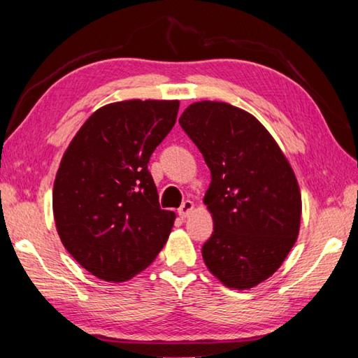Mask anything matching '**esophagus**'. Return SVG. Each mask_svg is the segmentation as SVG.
<instances>
[{
    "instance_id": "esophagus-1",
    "label": "esophagus",
    "mask_w": 358,
    "mask_h": 358,
    "mask_svg": "<svg viewBox=\"0 0 358 358\" xmlns=\"http://www.w3.org/2000/svg\"><path fill=\"white\" fill-rule=\"evenodd\" d=\"M194 210V203L191 200H186L183 204H181L180 209H178V215L181 218H186L189 217V214Z\"/></svg>"
}]
</instances>
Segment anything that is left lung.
<instances>
[{"instance_id": "obj_1", "label": "left lung", "mask_w": 358, "mask_h": 358, "mask_svg": "<svg viewBox=\"0 0 358 358\" xmlns=\"http://www.w3.org/2000/svg\"><path fill=\"white\" fill-rule=\"evenodd\" d=\"M180 126L210 171L204 204L214 232L201 254L227 287L250 289L269 278L299 237L301 195L287 158L249 112L222 101H199Z\"/></svg>"}]
</instances>
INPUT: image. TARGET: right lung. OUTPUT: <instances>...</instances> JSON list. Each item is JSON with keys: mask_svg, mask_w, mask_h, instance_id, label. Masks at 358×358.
<instances>
[{"mask_svg": "<svg viewBox=\"0 0 358 358\" xmlns=\"http://www.w3.org/2000/svg\"><path fill=\"white\" fill-rule=\"evenodd\" d=\"M180 101L129 100L94 112L73 136L53 183V217L75 260L106 281H126L163 249L175 214L159 208L148 171Z\"/></svg>", "mask_w": 358, "mask_h": 358, "instance_id": "add662e5", "label": "right lung"}]
</instances>
